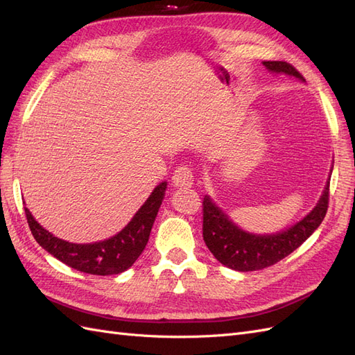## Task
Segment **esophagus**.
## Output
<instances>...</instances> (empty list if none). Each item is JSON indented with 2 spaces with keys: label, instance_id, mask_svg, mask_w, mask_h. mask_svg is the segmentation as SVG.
I'll return each instance as SVG.
<instances>
[{
  "label": "esophagus",
  "instance_id": "esophagus-1",
  "mask_svg": "<svg viewBox=\"0 0 355 355\" xmlns=\"http://www.w3.org/2000/svg\"><path fill=\"white\" fill-rule=\"evenodd\" d=\"M171 180L176 187H185L189 188L194 182V176H192V171L188 166L182 164L179 167H176V170L173 171V176H171Z\"/></svg>",
  "mask_w": 355,
  "mask_h": 355
}]
</instances>
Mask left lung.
<instances>
[{"instance_id": "1", "label": "left lung", "mask_w": 355, "mask_h": 355, "mask_svg": "<svg viewBox=\"0 0 355 355\" xmlns=\"http://www.w3.org/2000/svg\"><path fill=\"white\" fill-rule=\"evenodd\" d=\"M268 71L286 73L305 81L290 63L282 60L263 62ZM330 178L317 206L293 227L271 235H257L240 230L209 196L202 200V239L216 259L235 271H257L284 259L302 244L323 222L329 207Z\"/></svg>"}]
</instances>
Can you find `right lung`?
I'll return each instance as SVG.
<instances>
[{
  "instance_id": "obj_1",
  "label": "right lung",
  "mask_w": 355,
  "mask_h": 355,
  "mask_svg": "<svg viewBox=\"0 0 355 355\" xmlns=\"http://www.w3.org/2000/svg\"><path fill=\"white\" fill-rule=\"evenodd\" d=\"M166 188L167 182H161L151 192L144 206L136 211L133 219L120 232L108 240L98 243L75 244L60 240L42 228L26 207L25 214L37 243L60 262L85 274H120L128 270L144 252L158 209L163 202Z\"/></svg>"
}]
</instances>
